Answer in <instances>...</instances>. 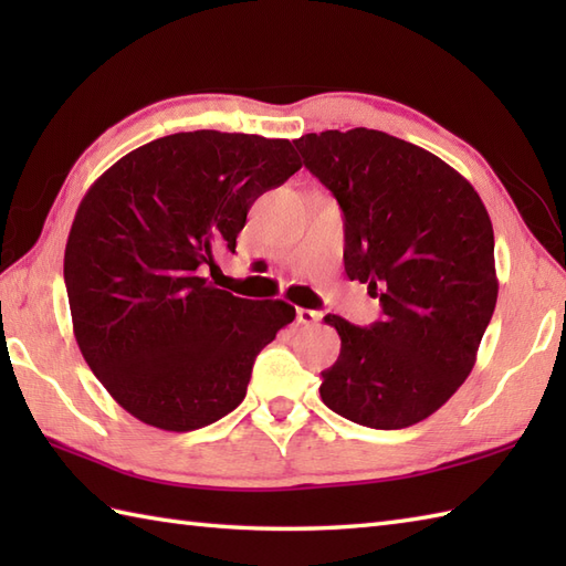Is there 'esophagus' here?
<instances>
[{"label":"esophagus","instance_id":"obj_1","mask_svg":"<svg viewBox=\"0 0 566 566\" xmlns=\"http://www.w3.org/2000/svg\"><path fill=\"white\" fill-rule=\"evenodd\" d=\"M296 321L302 323V326H318L321 314H318V311H311V308H296Z\"/></svg>","mask_w":566,"mask_h":566}]
</instances>
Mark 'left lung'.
<instances>
[{
	"label": "left lung",
	"mask_w": 566,
	"mask_h": 566,
	"mask_svg": "<svg viewBox=\"0 0 566 566\" xmlns=\"http://www.w3.org/2000/svg\"><path fill=\"white\" fill-rule=\"evenodd\" d=\"M338 199L345 272L379 296L381 321L340 335L321 399L353 423L399 430L462 387L496 308L494 228L474 187L413 143L371 128L294 140Z\"/></svg>",
	"instance_id": "1"
}]
</instances>
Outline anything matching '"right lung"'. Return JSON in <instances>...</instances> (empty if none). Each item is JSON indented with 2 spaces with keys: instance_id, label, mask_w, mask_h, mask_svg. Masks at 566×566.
Segmentation results:
<instances>
[{
  "instance_id": "1",
  "label": "right lung",
  "mask_w": 566,
  "mask_h": 566,
  "mask_svg": "<svg viewBox=\"0 0 566 566\" xmlns=\"http://www.w3.org/2000/svg\"><path fill=\"white\" fill-rule=\"evenodd\" d=\"M302 165L284 138L189 130L130 150L84 195L65 245L72 331L130 416L187 432L245 399L258 353L296 308L201 274L235 252L255 199Z\"/></svg>"
}]
</instances>
